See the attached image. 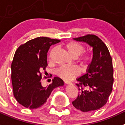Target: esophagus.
Here are the masks:
<instances>
[{"mask_svg":"<svg viewBox=\"0 0 125 125\" xmlns=\"http://www.w3.org/2000/svg\"><path fill=\"white\" fill-rule=\"evenodd\" d=\"M64 83H66V84H69V83H71L70 81H68V80H64Z\"/></svg>","mask_w":125,"mask_h":125,"instance_id":"esophagus-1","label":"esophagus"}]
</instances>
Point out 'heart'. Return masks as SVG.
<instances>
[{
    "instance_id": "b5f03b06",
    "label": "heart",
    "mask_w": 125,
    "mask_h": 125,
    "mask_svg": "<svg viewBox=\"0 0 125 125\" xmlns=\"http://www.w3.org/2000/svg\"><path fill=\"white\" fill-rule=\"evenodd\" d=\"M65 48L70 56L73 58H78L82 55L85 50L84 46L80 43L75 42H70L65 45ZM55 51V48H53L50 52L49 59H51L52 55ZM91 57L88 54L83 55L80 59V62L83 66H87L91 62ZM80 72L77 67L73 66H61L56 70V75L64 80H70L79 76Z\"/></svg>"
}]
</instances>
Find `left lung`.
Masks as SVG:
<instances>
[{"mask_svg":"<svg viewBox=\"0 0 125 125\" xmlns=\"http://www.w3.org/2000/svg\"><path fill=\"white\" fill-rule=\"evenodd\" d=\"M92 46L93 56L87 73L77 79L79 90L73 105L82 112L96 111L107 104L114 82L112 57L109 49L100 38L87 34L73 38Z\"/></svg>","mask_w":125,"mask_h":125,"instance_id":"1","label":"left lung"}]
</instances>
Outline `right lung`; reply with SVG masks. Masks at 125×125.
<instances>
[{
  "label": "right lung",
  "instance_id": "add662e5",
  "mask_svg": "<svg viewBox=\"0 0 125 125\" xmlns=\"http://www.w3.org/2000/svg\"><path fill=\"white\" fill-rule=\"evenodd\" d=\"M61 40L38 37L23 43L15 52L11 63L13 95L17 102L28 109L42 107L54 88L63 85V81L54 77L46 87L42 85V73L47 63V52L50 46ZM44 78L46 77L44 76Z\"/></svg>",
  "mask_w": 125,
  "mask_h": 125
}]
</instances>
